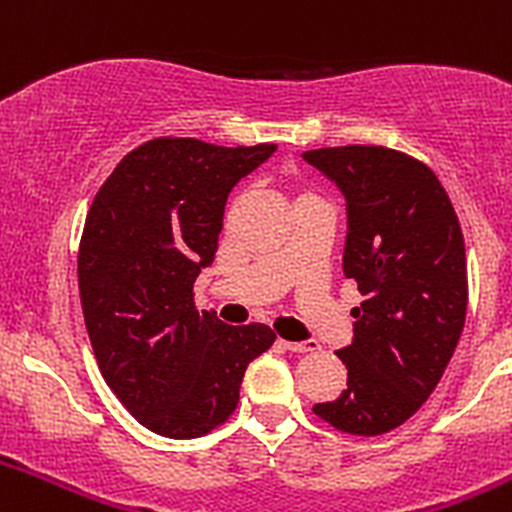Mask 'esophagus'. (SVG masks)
Here are the masks:
<instances>
[{
    "label": "esophagus",
    "instance_id": "obj_1",
    "mask_svg": "<svg viewBox=\"0 0 512 512\" xmlns=\"http://www.w3.org/2000/svg\"><path fill=\"white\" fill-rule=\"evenodd\" d=\"M282 343L287 351H292V354H307V351H315L318 348V343L315 341H279Z\"/></svg>",
    "mask_w": 512,
    "mask_h": 512
}]
</instances>
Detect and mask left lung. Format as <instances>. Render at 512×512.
Returning <instances> with one entry per match:
<instances>
[{
  "label": "left lung",
  "mask_w": 512,
  "mask_h": 512,
  "mask_svg": "<svg viewBox=\"0 0 512 512\" xmlns=\"http://www.w3.org/2000/svg\"><path fill=\"white\" fill-rule=\"evenodd\" d=\"M346 197L343 274L364 295L338 356L348 387L315 415L354 436L402 425L436 390L467 318V253L449 194L418 158L384 146L302 153Z\"/></svg>",
  "instance_id": "obj_1"
}]
</instances>
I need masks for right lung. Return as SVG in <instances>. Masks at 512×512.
I'll return each instance as SVG.
<instances>
[{
    "mask_svg": "<svg viewBox=\"0 0 512 512\" xmlns=\"http://www.w3.org/2000/svg\"><path fill=\"white\" fill-rule=\"evenodd\" d=\"M277 146L148 140L89 207L79 295L99 372L148 431L197 438L238 405L246 366L274 343L259 323L197 312L194 279L215 261L228 194Z\"/></svg>",
    "mask_w": 512,
    "mask_h": 512,
    "instance_id": "right-lung-1",
    "label": "right lung"
}]
</instances>
